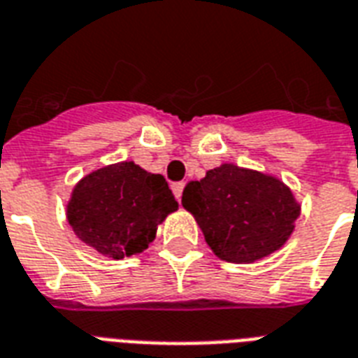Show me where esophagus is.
<instances>
[{"mask_svg":"<svg viewBox=\"0 0 358 358\" xmlns=\"http://www.w3.org/2000/svg\"><path fill=\"white\" fill-rule=\"evenodd\" d=\"M184 182H176V184H173L171 185V187H173V193H174V197L178 199H182V191H184Z\"/></svg>","mask_w":358,"mask_h":358,"instance_id":"obj_1","label":"esophagus"}]
</instances>
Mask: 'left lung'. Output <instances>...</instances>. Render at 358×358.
<instances>
[{
	"instance_id": "1",
	"label": "left lung",
	"mask_w": 358,
	"mask_h": 358,
	"mask_svg": "<svg viewBox=\"0 0 358 358\" xmlns=\"http://www.w3.org/2000/svg\"><path fill=\"white\" fill-rule=\"evenodd\" d=\"M182 204L195 215L212 252L227 263H253L280 250L300 215L282 180L231 163L185 185Z\"/></svg>"
}]
</instances>
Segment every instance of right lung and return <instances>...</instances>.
<instances>
[{"label":"right lung","instance_id":"right-lung-1","mask_svg":"<svg viewBox=\"0 0 358 358\" xmlns=\"http://www.w3.org/2000/svg\"><path fill=\"white\" fill-rule=\"evenodd\" d=\"M178 210L161 174L133 161L94 171L75 185L67 220L82 242L103 255L124 259L144 252L171 212Z\"/></svg>","mask_w":358,"mask_h":358}]
</instances>
